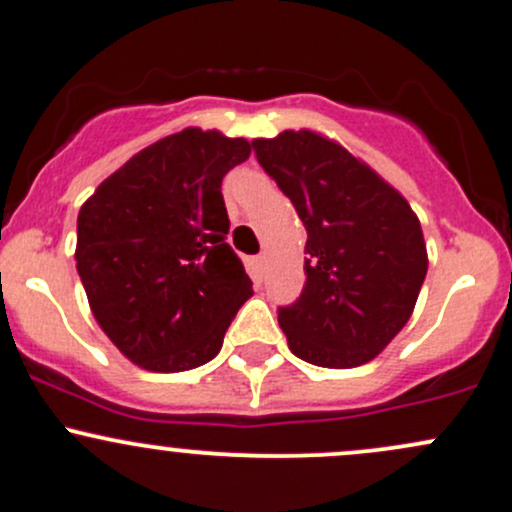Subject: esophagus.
Returning a JSON list of instances; mask_svg holds the SVG:
<instances>
[{
    "mask_svg": "<svg viewBox=\"0 0 512 512\" xmlns=\"http://www.w3.org/2000/svg\"><path fill=\"white\" fill-rule=\"evenodd\" d=\"M252 265H255V277L260 279L262 272H265V265H267V257L265 255H257L255 260H252Z\"/></svg>",
    "mask_w": 512,
    "mask_h": 512,
    "instance_id": "esophagus-1",
    "label": "esophagus"
}]
</instances>
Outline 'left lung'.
Wrapping results in <instances>:
<instances>
[{
	"label": "left lung",
	"mask_w": 512,
	"mask_h": 512,
	"mask_svg": "<svg viewBox=\"0 0 512 512\" xmlns=\"http://www.w3.org/2000/svg\"><path fill=\"white\" fill-rule=\"evenodd\" d=\"M252 149L306 228V284L277 314L289 348L321 368L368 363L410 321L427 277L419 218L324 134L287 129Z\"/></svg>",
	"instance_id": "left-lung-1"
}]
</instances>
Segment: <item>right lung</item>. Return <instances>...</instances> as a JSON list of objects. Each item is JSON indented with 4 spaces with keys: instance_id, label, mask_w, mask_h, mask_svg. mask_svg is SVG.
I'll return each mask as SVG.
<instances>
[{
    "instance_id": "1",
    "label": "right lung",
    "mask_w": 512,
    "mask_h": 512,
    "mask_svg": "<svg viewBox=\"0 0 512 512\" xmlns=\"http://www.w3.org/2000/svg\"><path fill=\"white\" fill-rule=\"evenodd\" d=\"M247 139L186 127L134 154L78 213L75 267L102 331L152 373L218 355L252 297L220 184L250 157Z\"/></svg>"
}]
</instances>
